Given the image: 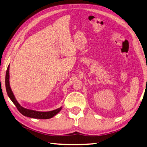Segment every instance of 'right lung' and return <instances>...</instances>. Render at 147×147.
<instances>
[{
  "mask_svg": "<svg viewBox=\"0 0 147 147\" xmlns=\"http://www.w3.org/2000/svg\"><path fill=\"white\" fill-rule=\"evenodd\" d=\"M9 65H8L7 71H6V74H5V88H6L7 93L8 96L9 97L11 100H12V102L14 103V105L16 106V108L18 109V110L23 115H24L25 117H30V118H34V119H48L55 115H57L60 110H61L62 107H60L58 109H57V110H55L53 111H46V112L28 110V109L23 108L22 106H20V105L15 99V97H14L13 92L11 89L10 85H9Z\"/></svg>",
  "mask_w": 147,
  "mask_h": 147,
  "instance_id": "right-lung-1",
  "label": "right lung"
}]
</instances>
